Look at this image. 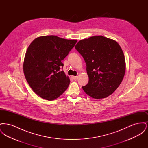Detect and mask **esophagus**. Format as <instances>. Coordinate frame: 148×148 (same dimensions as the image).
<instances>
[{
    "mask_svg": "<svg viewBox=\"0 0 148 148\" xmlns=\"http://www.w3.org/2000/svg\"><path fill=\"white\" fill-rule=\"evenodd\" d=\"M72 78L74 80H77V76H72Z\"/></svg>",
    "mask_w": 148,
    "mask_h": 148,
    "instance_id": "esophagus-1",
    "label": "esophagus"
}]
</instances>
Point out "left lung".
<instances>
[{"label":"left lung","instance_id":"obj_1","mask_svg":"<svg viewBox=\"0 0 148 148\" xmlns=\"http://www.w3.org/2000/svg\"><path fill=\"white\" fill-rule=\"evenodd\" d=\"M75 48L86 64L88 83L82 86L94 99L105 98L121 84L125 72V60L119 44L103 36H94L80 40Z\"/></svg>","mask_w":148,"mask_h":148}]
</instances>
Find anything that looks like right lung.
Segmentation results:
<instances>
[{
  "label": "right lung",
  "instance_id": "right-lung-1",
  "mask_svg": "<svg viewBox=\"0 0 148 148\" xmlns=\"http://www.w3.org/2000/svg\"><path fill=\"white\" fill-rule=\"evenodd\" d=\"M77 40L55 35L36 38L29 45L24 57L23 71L33 90L41 98L53 100L59 97L70 84L62 60L74 47Z\"/></svg>",
  "mask_w": 148,
  "mask_h": 148
}]
</instances>
